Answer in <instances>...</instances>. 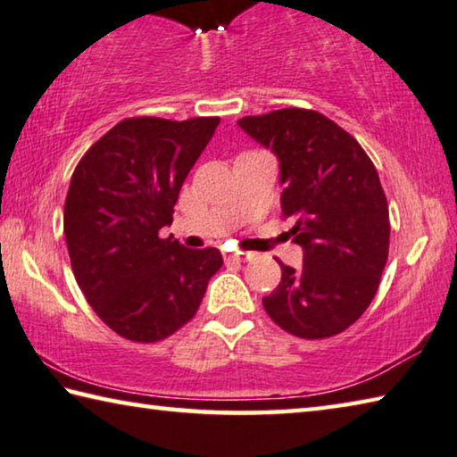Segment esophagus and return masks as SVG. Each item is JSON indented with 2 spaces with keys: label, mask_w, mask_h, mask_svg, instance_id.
<instances>
[{
  "label": "esophagus",
  "mask_w": 457,
  "mask_h": 457,
  "mask_svg": "<svg viewBox=\"0 0 457 457\" xmlns=\"http://www.w3.org/2000/svg\"><path fill=\"white\" fill-rule=\"evenodd\" d=\"M251 259H253L251 253H228V254H224V261H227V262H246Z\"/></svg>",
  "instance_id": "1"
}]
</instances>
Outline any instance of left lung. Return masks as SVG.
<instances>
[{
  "label": "left lung",
  "mask_w": 457,
  "mask_h": 457,
  "mask_svg": "<svg viewBox=\"0 0 457 457\" xmlns=\"http://www.w3.org/2000/svg\"><path fill=\"white\" fill-rule=\"evenodd\" d=\"M238 126L281 162L283 219L303 267L281 265L262 307L301 339L333 337L371 305L389 254V208L379 174L353 136L315 110L245 116Z\"/></svg>",
  "instance_id": "8db88e82"
}]
</instances>
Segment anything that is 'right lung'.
<instances>
[{"label": "right lung", "mask_w": 457, "mask_h": 457, "mask_svg": "<svg viewBox=\"0 0 457 457\" xmlns=\"http://www.w3.org/2000/svg\"><path fill=\"white\" fill-rule=\"evenodd\" d=\"M220 118H126L87 148L70 180L63 235L86 301L120 337L156 343L196 315L222 267L214 246L160 237Z\"/></svg>", "instance_id": "obj_1"}]
</instances>
